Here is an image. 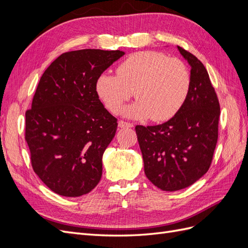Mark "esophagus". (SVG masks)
Returning <instances> with one entry per match:
<instances>
[{
  "mask_svg": "<svg viewBox=\"0 0 248 248\" xmlns=\"http://www.w3.org/2000/svg\"><path fill=\"white\" fill-rule=\"evenodd\" d=\"M118 126L120 127V128H125V127H133V124L132 123H129V122H125L123 121V120H120L119 123H118Z\"/></svg>",
  "mask_w": 248,
  "mask_h": 248,
  "instance_id": "1",
  "label": "esophagus"
}]
</instances>
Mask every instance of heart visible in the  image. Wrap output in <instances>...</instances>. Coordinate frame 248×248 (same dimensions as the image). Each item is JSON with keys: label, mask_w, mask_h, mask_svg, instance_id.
Instances as JSON below:
<instances>
[{"label": "heart", "mask_w": 248, "mask_h": 248, "mask_svg": "<svg viewBox=\"0 0 248 248\" xmlns=\"http://www.w3.org/2000/svg\"><path fill=\"white\" fill-rule=\"evenodd\" d=\"M190 82V72L183 61L148 50L124 60L118 66L117 76L101 74L96 81V92L111 112L119 111L134 93L138 100L127 107L124 114L161 122L174 117L182 108Z\"/></svg>", "instance_id": "obj_1"}]
</instances>
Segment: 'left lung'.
<instances>
[{"mask_svg": "<svg viewBox=\"0 0 248 248\" xmlns=\"http://www.w3.org/2000/svg\"><path fill=\"white\" fill-rule=\"evenodd\" d=\"M190 70V89L177 114L155 126L137 125L145 174L161 190L176 191L204 176L218 139L219 101L205 66L178 46Z\"/></svg>", "mask_w": 248, "mask_h": 248, "instance_id": "obj_1", "label": "left lung"}]
</instances>
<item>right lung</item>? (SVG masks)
<instances>
[{"label":"right lung","mask_w":248,"mask_h":248,"mask_svg":"<svg viewBox=\"0 0 248 248\" xmlns=\"http://www.w3.org/2000/svg\"><path fill=\"white\" fill-rule=\"evenodd\" d=\"M122 56L121 50L67 51L39 80L26 111L25 139L34 171L60 196H84L100 181L102 155L118 123L99 100L96 81Z\"/></svg>","instance_id":"obj_1"}]
</instances>
